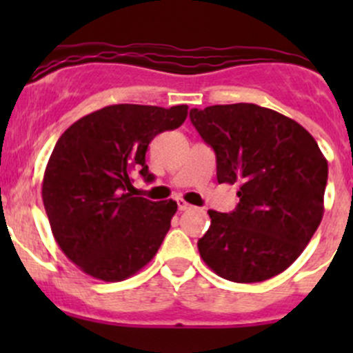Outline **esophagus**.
I'll return each instance as SVG.
<instances>
[{
    "mask_svg": "<svg viewBox=\"0 0 353 353\" xmlns=\"http://www.w3.org/2000/svg\"><path fill=\"white\" fill-rule=\"evenodd\" d=\"M177 208L181 210V212H184V210H191L193 206L190 205V203H186L184 199H177Z\"/></svg>",
    "mask_w": 353,
    "mask_h": 353,
    "instance_id": "obj_1",
    "label": "esophagus"
}]
</instances>
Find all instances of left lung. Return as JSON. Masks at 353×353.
<instances>
[{"mask_svg": "<svg viewBox=\"0 0 353 353\" xmlns=\"http://www.w3.org/2000/svg\"><path fill=\"white\" fill-rule=\"evenodd\" d=\"M190 119L216 157V181L239 184L230 213L208 210L198 241L222 279L265 282L301 256L321 223L328 162L299 123L256 104L191 109Z\"/></svg>", "mask_w": 353, "mask_h": 353, "instance_id": "obj_1", "label": "left lung"}]
</instances>
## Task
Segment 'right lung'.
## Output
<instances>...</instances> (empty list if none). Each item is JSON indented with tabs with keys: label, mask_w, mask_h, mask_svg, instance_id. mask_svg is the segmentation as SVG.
Returning <instances> with one entry per match:
<instances>
[{
	"label": "right lung",
	"mask_w": 353,
	"mask_h": 353,
	"mask_svg": "<svg viewBox=\"0 0 353 353\" xmlns=\"http://www.w3.org/2000/svg\"><path fill=\"white\" fill-rule=\"evenodd\" d=\"M188 105L116 104L71 124L49 157L42 201L52 236L81 272L121 282L154 258L177 203L133 196V176L154 181L145 154L159 133L176 130Z\"/></svg>",
	"instance_id": "right-lung-1"
}]
</instances>
